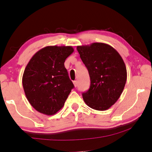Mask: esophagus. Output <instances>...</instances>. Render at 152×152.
I'll use <instances>...</instances> for the list:
<instances>
[{
    "label": "esophagus",
    "mask_w": 152,
    "mask_h": 152,
    "mask_svg": "<svg viewBox=\"0 0 152 152\" xmlns=\"http://www.w3.org/2000/svg\"><path fill=\"white\" fill-rule=\"evenodd\" d=\"M73 83H74V87H77V85H78V83H77V81H76V80L74 81Z\"/></svg>",
    "instance_id": "34e87169"
}]
</instances>
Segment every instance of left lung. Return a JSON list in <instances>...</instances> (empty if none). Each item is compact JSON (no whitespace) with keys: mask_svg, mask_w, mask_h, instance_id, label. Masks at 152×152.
<instances>
[{"mask_svg":"<svg viewBox=\"0 0 152 152\" xmlns=\"http://www.w3.org/2000/svg\"><path fill=\"white\" fill-rule=\"evenodd\" d=\"M81 60L88 69L91 85L83 98L88 106L106 110L119 98L125 87L127 70L116 50L104 43L77 46Z\"/></svg>","mask_w":152,"mask_h":152,"instance_id":"obj_1","label":"left lung"}]
</instances>
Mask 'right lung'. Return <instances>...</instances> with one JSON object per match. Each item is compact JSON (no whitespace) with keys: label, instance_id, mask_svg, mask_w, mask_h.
I'll return each mask as SVG.
<instances>
[{"label":"right lung","instance_id":"1","mask_svg":"<svg viewBox=\"0 0 152 152\" xmlns=\"http://www.w3.org/2000/svg\"><path fill=\"white\" fill-rule=\"evenodd\" d=\"M73 52L72 46H46L27 64L22 85L29 103L38 112L54 115L64 105L74 87L64 65Z\"/></svg>","mask_w":152,"mask_h":152}]
</instances>
